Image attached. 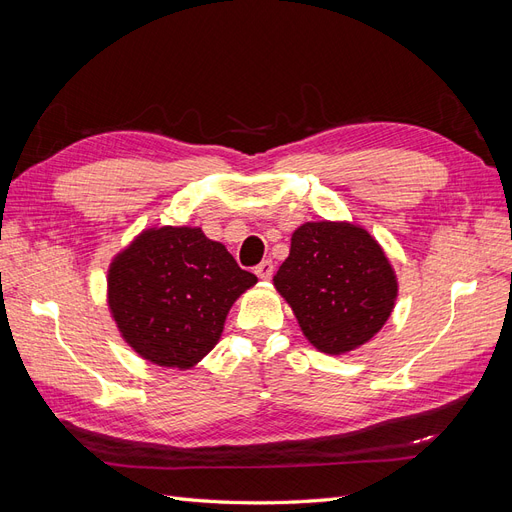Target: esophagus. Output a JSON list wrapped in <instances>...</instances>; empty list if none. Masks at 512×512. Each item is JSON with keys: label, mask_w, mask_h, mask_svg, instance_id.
Returning a JSON list of instances; mask_svg holds the SVG:
<instances>
[{"label": "esophagus", "mask_w": 512, "mask_h": 512, "mask_svg": "<svg viewBox=\"0 0 512 512\" xmlns=\"http://www.w3.org/2000/svg\"><path fill=\"white\" fill-rule=\"evenodd\" d=\"M273 260H262L260 265L256 267V275L260 277V280H271L273 277Z\"/></svg>", "instance_id": "1"}]
</instances>
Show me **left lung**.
Returning <instances> with one entry per match:
<instances>
[{"label": "left lung", "mask_w": 512, "mask_h": 512, "mask_svg": "<svg viewBox=\"0 0 512 512\" xmlns=\"http://www.w3.org/2000/svg\"><path fill=\"white\" fill-rule=\"evenodd\" d=\"M273 286L307 342L324 354L367 344L397 299V277L380 243L350 222H305L294 230Z\"/></svg>", "instance_id": "1"}]
</instances>
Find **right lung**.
<instances>
[{"instance_id": "right-lung-1", "label": "right lung", "mask_w": 512, "mask_h": 512, "mask_svg": "<svg viewBox=\"0 0 512 512\" xmlns=\"http://www.w3.org/2000/svg\"><path fill=\"white\" fill-rule=\"evenodd\" d=\"M258 277L192 226L147 228L108 267V309L126 344L160 367L190 369Z\"/></svg>"}]
</instances>
